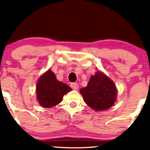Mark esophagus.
<instances>
[{"label":"esophagus","mask_w":150,"mask_h":150,"mask_svg":"<svg viewBox=\"0 0 150 150\" xmlns=\"http://www.w3.org/2000/svg\"><path fill=\"white\" fill-rule=\"evenodd\" d=\"M71 87L73 89L77 90L79 88V85L77 83H71Z\"/></svg>","instance_id":"1"}]
</instances>
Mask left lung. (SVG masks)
Listing matches in <instances>:
<instances>
[{"label": "left lung", "mask_w": 150, "mask_h": 150, "mask_svg": "<svg viewBox=\"0 0 150 150\" xmlns=\"http://www.w3.org/2000/svg\"><path fill=\"white\" fill-rule=\"evenodd\" d=\"M84 101L95 111L109 109L117 99V90L115 83L102 72L91 76L87 86L80 89Z\"/></svg>", "instance_id": "obj_1"}]
</instances>
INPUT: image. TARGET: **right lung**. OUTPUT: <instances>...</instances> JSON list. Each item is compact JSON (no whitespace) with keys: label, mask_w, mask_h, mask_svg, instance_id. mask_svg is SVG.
Segmentation results:
<instances>
[{"label":"right lung","mask_w":150,"mask_h":150,"mask_svg":"<svg viewBox=\"0 0 150 150\" xmlns=\"http://www.w3.org/2000/svg\"><path fill=\"white\" fill-rule=\"evenodd\" d=\"M70 91L71 88L58 81L51 69L41 76L36 83L37 100L40 105L45 108L57 105L62 101L64 95Z\"/></svg>","instance_id":"right-lung-1"}]
</instances>
